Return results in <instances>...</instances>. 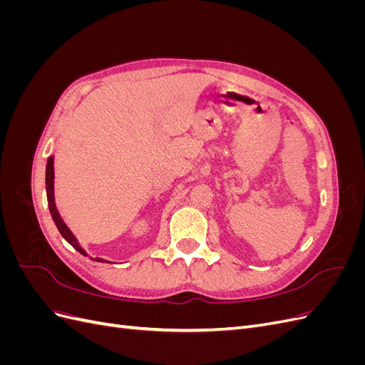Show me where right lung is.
<instances>
[{
    "label": "right lung",
    "mask_w": 365,
    "mask_h": 365,
    "mask_svg": "<svg viewBox=\"0 0 365 365\" xmlns=\"http://www.w3.org/2000/svg\"><path fill=\"white\" fill-rule=\"evenodd\" d=\"M46 190H47V201H48V208H50V215L54 220V224H56L59 233L62 235V237L68 242V244L79 251L81 254H83V256H86L85 250L79 245V242H77V239L74 237V235L70 231V228L65 225V222L62 220L58 208H56V204H54V168H53V157H48L47 160V169H46ZM97 262H106L103 259H94Z\"/></svg>",
    "instance_id": "add662e5"
}]
</instances>
